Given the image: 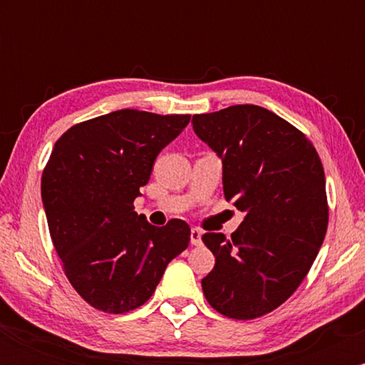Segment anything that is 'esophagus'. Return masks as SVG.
I'll list each match as a JSON object with an SVG mask.
<instances>
[{
    "instance_id": "1",
    "label": "esophagus",
    "mask_w": 365,
    "mask_h": 365,
    "mask_svg": "<svg viewBox=\"0 0 365 365\" xmlns=\"http://www.w3.org/2000/svg\"><path fill=\"white\" fill-rule=\"evenodd\" d=\"M190 242H192V245L202 244V232H200L199 228H192L190 230Z\"/></svg>"
}]
</instances>
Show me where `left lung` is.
<instances>
[{
    "mask_svg": "<svg viewBox=\"0 0 365 365\" xmlns=\"http://www.w3.org/2000/svg\"><path fill=\"white\" fill-rule=\"evenodd\" d=\"M192 123L223 161L226 200L245 212L232 238L202 235L216 257L202 292L223 316L255 319L290 299L317 257L329 220L324 168L305 133L266 108L237 104Z\"/></svg>",
    "mask_w": 365,
    "mask_h": 365,
    "instance_id": "1",
    "label": "left lung"
}]
</instances>
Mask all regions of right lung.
<instances>
[{
    "label": "right lung",
    "instance_id": "add662e5",
    "mask_svg": "<svg viewBox=\"0 0 365 365\" xmlns=\"http://www.w3.org/2000/svg\"><path fill=\"white\" fill-rule=\"evenodd\" d=\"M190 115L120 110L73 125L54 144L41 178L49 235L75 292L98 311L125 314L150 299L190 228H161L133 211L154 159Z\"/></svg>",
    "mask_w": 365,
    "mask_h": 365
}]
</instances>
